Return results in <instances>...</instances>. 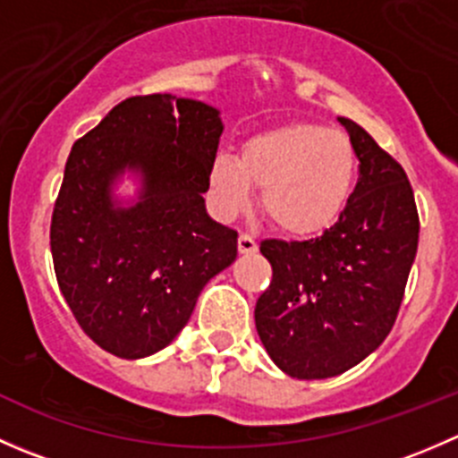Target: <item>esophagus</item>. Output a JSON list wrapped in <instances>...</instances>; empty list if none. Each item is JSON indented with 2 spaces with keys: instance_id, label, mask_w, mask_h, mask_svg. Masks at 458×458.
<instances>
[{
  "instance_id": "esophagus-1",
  "label": "esophagus",
  "mask_w": 458,
  "mask_h": 458,
  "mask_svg": "<svg viewBox=\"0 0 458 458\" xmlns=\"http://www.w3.org/2000/svg\"><path fill=\"white\" fill-rule=\"evenodd\" d=\"M239 252H242V255H255L257 252V242L250 237V234L246 233L239 234Z\"/></svg>"
}]
</instances>
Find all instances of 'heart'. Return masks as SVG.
<instances>
[{
    "label": "heart",
    "mask_w": 458,
    "mask_h": 458,
    "mask_svg": "<svg viewBox=\"0 0 458 458\" xmlns=\"http://www.w3.org/2000/svg\"><path fill=\"white\" fill-rule=\"evenodd\" d=\"M357 152L341 131L290 123L250 137L242 155L219 152L208 170V203L230 221L250 208L261 188V208L285 234L315 237L341 216L357 179Z\"/></svg>",
    "instance_id": "heart-1"
}]
</instances>
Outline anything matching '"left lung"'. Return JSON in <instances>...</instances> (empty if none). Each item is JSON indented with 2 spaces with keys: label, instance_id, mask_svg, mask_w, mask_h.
I'll list each match as a JSON object with an SVG mask.
<instances>
[{
  "label": "left lung",
  "instance_id": "1",
  "mask_svg": "<svg viewBox=\"0 0 458 458\" xmlns=\"http://www.w3.org/2000/svg\"><path fill=\"white\" fill-rule=\"evenodd\" d=\"M339 123L361 164L341 216L317 239L261 242L272 281L257 299L259 339L297 378L344 374L386 341L419 246L408 174L359 123Z\"/></svg>",
  "mask_w": 458,
  "mask_h": 458
}]
</instances>
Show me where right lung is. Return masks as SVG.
<instances>
[{"label":"right lung","mask_w":458,"mask_h":458,"mask_svg":"<svg viewBox=\"0 0 458 458\" xmlns=\"http://www.w3.org/2000/svg\"><path fill=\"white\" fill-rule=\"evenodd\" d=\"M221 110L174 95L114 106L68 155L50 224L55 275L84 332L122 359L164 350L237 259L206 210ZM128 178L136 191L122 196Z\"/></svg>","instance_id":"add662e5"}]
</instances>
